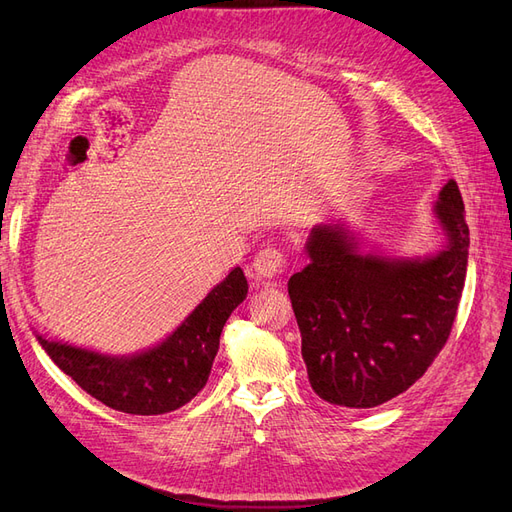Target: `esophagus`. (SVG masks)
<instances>
[{
	"label": "esophagus",
	"instance_id": "1",
	"mask_svg": "<svg viewBox=\"0 0 512 512\" xmlns=\"http://www.w3.org/2000/svg\"><path fill=\"white\" fill-rule=\"evenodd\" d=\"M252 271L256 280H275V277H280L286 271L284 252L277 250V247L267 245L265 250H260L256 254Z\"/></svg>",
	"mask_w": 512,
	"mask_h": 512
}]
</instances>
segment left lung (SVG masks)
<instances>
[{"instance_id":"obj_1","label":"left lung","mask_w":512,"mask_h":512,"mask_svg":"<svg viewBox=\"0 0 512 512\" xmlns=\"http://www.w3.org/2000/svg\"><path fill=\"white\" fill-rule=\"evenodd\" d=\"M433 211L446 247L423 260L365 254L344 224L309 235V265L290 277L288 294L309 384L329 404L376 408L408 391L444 348L470 247L453 179Z\"/></svg>"}]
</instances>
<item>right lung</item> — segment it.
<instances>
[{
	"label": "right lung",
	"mask_w": 512,
	"mask_h": 512,
	"mask_svg": "<svg viewBox=\"0 0 512 512\" xmlns=\"http://www.w3.org/2000/svg\"><path fill=\"white\" fill-rule=\"evenodd\" d=\"M247 294L243 271L232 269L194 312L156 348L134 356L38 342L53 363L91 397L126 414H166L194 399L207 384L228 316Z\"/></svg>",
	"instance_id": "right-lung-1"
}]
</instances>
